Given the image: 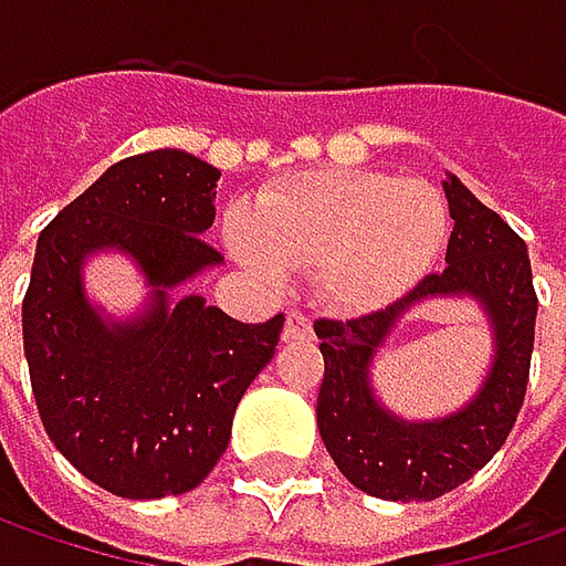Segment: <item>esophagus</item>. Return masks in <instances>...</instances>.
<instances>
[{"label":"esophagus","mask_w":566,"mask_h":566,"mask_svg":"<svg viewBox=\"0 0 566 566\" xmlns=\"http://www.w3.org/2000/svg\"><path fill=\"white\" fill-rule=\"evenodd\" d=\"M295 339H312V317H305L302 312H290L283 324V343H295Z\"/></svg>","instance_id":"obj_1"}]
</instances>
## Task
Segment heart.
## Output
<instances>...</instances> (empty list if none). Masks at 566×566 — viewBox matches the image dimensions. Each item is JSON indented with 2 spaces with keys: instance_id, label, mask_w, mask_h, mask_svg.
Returning <instances> with one entry per match:
<instances>
[{
  "instance_id": "heart-1",
  "label": "heart",
  "mask_w": 566,
  "mask_h": 566,
  "mask_svg": "<svg viewBox=\"0 0 566 566\" xmlns=\"http://www.w3.org/2000/svg\"><path fill=\"white\" fill-rule=\"evenodd\" d=\"M450 232L447 201L422 179L371 169L298 172L258 198L229 249L264 280L315 271L317 295L346 315H371L409 293Z\"/></svg>"
}]
</instances>
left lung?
<instances>
[{
	"instance_id": "left-lung-1",
	"label": "left lung",
	"mask_w": 566,
	"mask_h": 566,
	"mask_svg": "<svg viewBox=\"0 0 566 566\" xmlns=\"http://www.w3.org/2000/svg\"><path fill=\"white\" fill-rule=\"evenodd\" d=\"M444 195L453 217L444 273L400 302L356 321H317L324 356L317 431L337 469L380 501H431L472 479L504 447L526 397L533 359V268L526 242L453 172ZM467 297L490 321L492 361L476 394L453 413L406 420L377 397L374 359L424 301Z\"/></svg>"
}]
</instances>
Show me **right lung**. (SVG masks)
Returning <instances> with one entry per match:
<instances>
[{
  "mask_svg": "<svg viewBox=\"0 0 566 566\" xmlns=\"http://www.w3.org/2000/svg\"><path fill=\"white\" fill-rule=\"evenodd\" d=\"M220 169L160 147L113 164L36 239L21 305L24 359L55 450L99 489L157 501L198 489L229 444L283 315L242 324L179 290L223 264L207 245ZM99 253L133 261L148 295L113 316L86 293Z\"/></svg>",
  "mask_w": 566,
  "mask_h": 566,
  "instance_id": "right-lung-1",
  "label": "right lung"
}]
</instances>
